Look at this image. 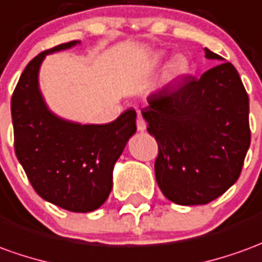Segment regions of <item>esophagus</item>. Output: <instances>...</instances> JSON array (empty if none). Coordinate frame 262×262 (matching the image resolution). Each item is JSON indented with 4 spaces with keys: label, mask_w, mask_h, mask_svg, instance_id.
Here are the masks:
<instances>
[{
    "label": "esophagus",
    "mask_w": 262,
    "mask_h": 262,
    "mask_svg": "<svg viewBox=\"0 0 262 262\" xmlns=\"http://www.w3.org/2000/svg\"><path fill=\"white\" fill-rule=\"evenodd\" d=\"M146 122H144V119L142 118V115H139L137 116V130L139 132H144L146 130Z\"/></svg>",
    "instance_id": "obj_1"
}]
</instances>
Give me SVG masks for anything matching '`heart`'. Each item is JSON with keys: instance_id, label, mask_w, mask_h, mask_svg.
Here are the masks:
<instances>
[{"instance_id": "1", "label": "heart", "mask_w": 262, "mask_h": 262, "mask_svg": "<svg viewBox=\"0 0 262 262\" xmlns=\"http://www.w3.org/2000/svg\"><path fill=\"white\" fill-rule=\"evenodd\" d=\"M163 58L162 52H157L155 56H153V61L159 62ZM187 71V61L183 58V56H174L171 58L167 63V74L173 75V76H182V75L186 74Z\"/></svg>"}]
</instances>
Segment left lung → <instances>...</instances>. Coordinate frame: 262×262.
I'll return each mask as SVG.
<instances>
[{
	"label": "left lung",
	"mask_w": 262,
	"mask_h": 262,
	"mask_svg": "<svg viewBox=\"0 0 262 262\" xmlns=\"http://www.w3.org/2000/svg\"><path fill=\"white\" fill-rule=\"evenodd\" d=\"M215 65L200 78L153 91L142 109L159 144L156 182L180 206L207 204L237 182L250 147L248 95L237 69L204 48Z\"/></svg>",
	"instance_id": "left-lung-1"
}]
</instances>
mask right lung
<instances>
[{
  "label": "right lung",
  "mask_w": 262,
  "mask_h": 262,
  "mask_svg": "<svg viewBox=\"0 0 262 262\" xmlns=\"http://www.w3.org/2000/svg\"><path fill=\"white\" fill-rule=\"evenodd\" d=\"M79 43H61L29 62L12 95L11 115L15 155L36 193L68 211L89 213L111 194L115 163L136 133V112L130 107L111 123L82 125L49 109L39 88L42 62Z\"/></svg>",
  "instance_id": "obj_1"
}]
</instances>
